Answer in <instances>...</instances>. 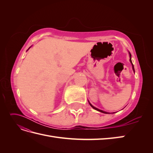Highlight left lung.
I'll list each match as a JSON object with an SVG mask.
<instances>
[{
	"instance_id": "obj_1",
	"label": "left lung",
	"mask_w": 153,
	"mask_h": 153,
	"mask_svg": "<svg viewBox=\"0 0 153 153\" xmlns=\"http://www.w3.org/2000/svg\"><path fill=\"white\" fill-rule=\"evenodd\" d=\"M129 61H130V62H131V65H132V68H133V70L134 71V72H135V69H134V66H133V64H132V61H131V53H130V52H129ZM89 105L91 106V107L92 108H93L94 110H98V111H99V112H101V113H104V114H114L115 112H113V113H108V112H105V111H103V110H100V109H98V108H96V107H94V106H92L91 104V103L89 102Z\"/></svg>"
}]
</instances>
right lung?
<instances>
[{"label":"right lung","instance_id":"1","mask_svg":"<svg viewBox=\"0 0 153 153\" xmlns=\"http://www.w3.org/2000/svg\"><path fill=\"white\" fill-rule=\"evenodd\" d=\"M31 47H32V46H31ZM29 47V49H28V50H29V48H30V47ZM28 50H27V51H28Z\"/></svg>","mask_w":153,"mask_h":153}]
</instances>
